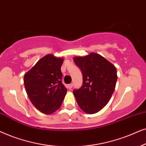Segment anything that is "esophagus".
<instances>
[{"label": "esophagus", "mask_w": 146, "mask_h": 146, "mask_svg": "<svg viewBox=\"0 0 146 146\" xmlns=\"http://www.w3.org/2000/svg\"><path fill=\"white\" fill-rule=\"evenodd\" d=\"M73 83H70V84L68 85V88L71 89L72 88V87H73Z\"/></svg>", "instance_id": "obj_1"}]
</instances>
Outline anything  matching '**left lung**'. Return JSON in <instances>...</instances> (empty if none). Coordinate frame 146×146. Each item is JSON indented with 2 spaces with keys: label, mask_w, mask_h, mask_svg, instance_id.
I'll return each mask as SVG.
<instances>
[{
  "label": "left lung",
  "mask_w": 146,
  "mask_h": 146,
  "mask_svg": "<svg viewBox=\"0 0 146 146\" xmlns=\"http://www.w3.org/2000/svg\"><path fill=\"white\" fill-rule=\"evenodd\" d=\"M75 63L83 75V85L73 91L77 104L83 111L93 114L110 102L115 90L117 75L115 66L100 54L91 53L75 57Z\"/></svg>",
  "instance_id": "obj_1"
}]
</instances>
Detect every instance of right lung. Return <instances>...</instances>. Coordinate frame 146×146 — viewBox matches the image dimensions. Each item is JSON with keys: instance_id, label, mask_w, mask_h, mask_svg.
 I'll use <instances>...</instances> for the list:
<instances>
[{"instance_id": "1", "label": "right lung", "mask_w": 146, "mask_h": 146, "mask_svg": "<svg viewBox=\"0 0 146 146\" xmlns=\"http://www.w3.org/2000/svg\"><path fill=\"white\" fill-rule=\"evenodd\" d=\"M63 61L64 58L48 54L25 74L27 96L33 105L44 114L49 115L59 110L67 93L61 81Z\"/></svg>"}]
</instances>
